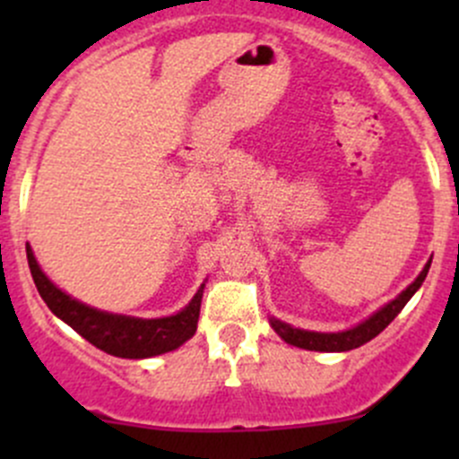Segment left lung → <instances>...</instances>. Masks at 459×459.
Returning a JSON list of instances; mask_svg holds the SVG:
<instances>
[{
	"mask_svg": "<svg viewBox=\"0 0 459 459\" xmlns=\"http://www.w3.org/2000/svg\"><path fill=\"white\" fill-rule=\"evenodd\" d=\"M430 268V262L424 266V271L420 273L418 280L409 286L406 290H402L391 304H386L384 308H379L375 316H371L367 322H362L359 326L351 328V331H342V333H313V331H302V328H293L290 324L280 322V319H271V326L275 328L277 335L281 337L289 344L299 346V349L307 351H324V353H335V351H351L358 349V346L367 344L371 342L373 337H377L393 319L397 317V313L406 307L411 298H413L415 290L422 286L424 277H427Z\"/></svg>",
	"mask_w": 459,
	"mask_h": 459,
	"instance_id": "8db88e82",
	"label": "left lung"
}]
</instances>
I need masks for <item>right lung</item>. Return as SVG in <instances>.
I'll return each mask as SVG.
<instances>
[{"mask_svg":"<svg viewBox=\"0 0 459 459\" xmlns=\"http://www.w3.org/2000/svg\"><path fill=\"white\" fill-rule=\"evenodd\" d=\"M26 257H29L30 275L35 280V286L39 290L41 299L46 302V307L59 319H64L68 326L75 328L92 346L104 351V353L128 359L152 358V355L175 351L178 346H182L184 342L195 335L204 286L197 290L191 304L184 311H179L178 316L160 319L113 316V313H104L86 307V304L73 299L71 295L62 293L41 273L39 264H37L35 255H32L29 244H26Z\"/></svg>","mask_w":459,"mask_h":459,"instance_id":"right-lung-1","label":"right lung"}]
</instances>
